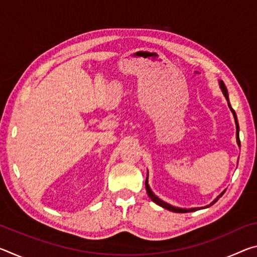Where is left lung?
<instances>
[{"mask_svg":"<svg viewBox=\"0 0 257 257\" xmlns=\"http://www.w3.org/2000/svg\"><path fill=\"white\" fill-rule=\"evenodd\" d=\"M219 85H220V88H221V90H222V93H223V95H224L225 99H227V102H228V106H229V108H230V111H231V112H232V114H233V118H234V123H236V129H237V132H236L237 144H238V146H239V147H240V141H239V124H238V119H237L236 112H234V110H233V108L231 107V105H230V102H229V95H228V90H227V87H225V85H224V82H223L222 80H219ZM145 187H146L147 195H149L150 198H151L152 201H153L155 204H158V205L162 206L163 208H167V210H169V211H172V212H176V213H188V212H195V211L202 210V208L210 207L211 205H213V204H214V203H216V202H217V199H219L221 196H222V195L224 194V191H225V189H224V190L222 191V193H221V194L219 195V196H217V197L214 199V201H213L212 203H210V205H206V206H204V207H191V208H182V207L173 206V205H171V204H169V203H167V202H164V201H162V199H161V198H159L158 196H156V195L153 193V191H152L151 187H150V185H149V172H147V177H146V181H145Z\"/></svg>","mask_w":257,"mask_h":257,"instance_id":"left-lung-1","label":"left lung"}]
</instances>
